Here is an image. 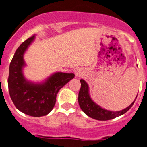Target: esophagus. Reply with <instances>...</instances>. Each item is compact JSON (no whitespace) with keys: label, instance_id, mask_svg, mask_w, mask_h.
I'll return each instance as SVG.
<instances>
[{"label":"esophagus","instance_id":"esophagus-1","mask_svg":"<svg viewBox=\"0 0 147 147\" xmlns=\"http://www.w3.org/2000/svg\"><path fill=\"white\" fill-rule=\"evenodd\" d=\"M76 76H77V77H81V76H82L84 75V70L82 69H78L76 70Z\"/></svg>","mask_w":147,"mask_h":147}]
</instances>
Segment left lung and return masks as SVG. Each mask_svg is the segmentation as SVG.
I'll use <instances>...</instances> for the list:
<instances>
[{"instance_id": "left-lung-1", "label": "left lung", "mask_w": 147, "mask_h": 147, "mask_svg": "<svg viewBox=\"0 0 147 147\" xmlns=\"http://www.w3.org/2000/svg\"><path fill=\"white\" fill-rule=\"evenodd\" d=\"M80 81L81 84V89L78 93V103H79L80 108L87 116L92 119H97V120H109V119H114L126 113L132 107L135 102L134 100L128 108L119 111H111L103 109L100 106H98L95 102H92L90 98L89 95L88 85L86 83V81L83 79H81Z\"/></svg>"}]
</instances>
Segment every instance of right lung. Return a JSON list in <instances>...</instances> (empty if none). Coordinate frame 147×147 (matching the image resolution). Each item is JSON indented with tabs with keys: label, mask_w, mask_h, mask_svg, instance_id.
I'll return each mask as SVG.
<instances>
[{
	"label": "right lung",
	"mask_w": 147,
	"mask_h": 147,
	"mask_svg": "<svg viewBox=\"0 0 147 147\" xmlns=\"http://www.w3.org/2000/svg\"><path fill=\"white\" fill-rule=\"evenodd\" d=\"M34 36L26 39L17 49L9 65L8 88L10 98L18 110L32 117H42L53 109L59 90L75 77L72 73L57 72L43 84H32L22 74L23 55Z\"/></svg>",
	"instance_id": "right-lung-1"
}]
</instances>
